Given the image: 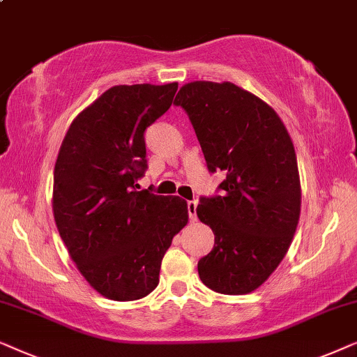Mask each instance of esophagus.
I'll return each instance as SVG.
<instances>
[{
  "instance_id": "1",
  "label": "esophagus",
  "mask_w": 357,
  "mask_h": 357,
  "mask_svg": "<svg viewBox=\"0 0 357 357\" xmlns=\"http://www.w3.org/2000/svg\"><path fill=\"white\" fill-rule=\"evenodd\" d=\"M197 201H189L188 202V212H189V218H191V222H196L197 220Z\"/></svg>"
}]
</instances>
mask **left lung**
<instances>
[{
    "mask_svg": "<svg viewBox=\"0 0 357 357\" xmlns=\"http://www.w3.org/2000/svg\"><path fill=\"white\" fill-rule=\"evenodd\" d=\"M174 104L191 119L208 171L227 173L223 196L202 197L196 211L215 235L199 278L227 296L253 292L284 259L301 217L291 135L268 102L230 82H191Z\"/></svg>",
    "mask_w": 357,
    "mask_h": 357,
    "instance_id": "obj_1",
    "label": "left lung"
}]
</instances>
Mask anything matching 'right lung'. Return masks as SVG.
I'll return each mask as SVG.
<instances>
[{
  "label": "right lung",
  "instance_id": "right-lung-1",
  "mask_svg": "<svg viewBox=\"0 0 357 357\" xmlns=\"http://www.w3.org/2000/svg\"><path fill=\"white\" fill-rule=\"evenodd\" d=\"M178 83L119 84L70 123L54 171L59 234L94 291L117 302L149 296L161 259L189 220L178 196L137 191L146 169L144 132L168 111Z\"/></svg>",
  "mask_w": 357,
  "mask_h": 357
}]
</instances>
